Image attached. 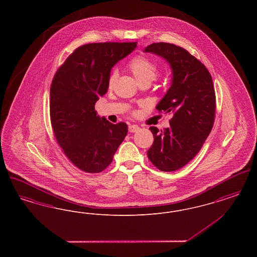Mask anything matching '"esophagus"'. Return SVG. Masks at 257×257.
<instances>
[{
    "label": "esophagus",
    "mask_w": 257,
    "mask_h": 257,
    "mask_svg": "<svg viewBox=\"0 0 257 257\" xmlns=\"http://www.w3.org/2000/svg\"><path fill=\"white\" fill-rule=\"evenodd\" d=\"M128 129H129V132L135 133V132H138L140 130V127L138 125H129Z\"/></svg>",
    "instance_id": "esophagus-1"
}]
</instances>
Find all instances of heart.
Returning a JSON list of instances; mask_svg holds the SVG:
<instances>
[{"instance_id":"heart-1","label":"heart","mask_w":257,"mask_h":257,"mask_svg":"<svg viewBox=\"0 0 257 257\" xmlns=\"http://www.w3.org/2000/svg\"><path fill=\"white\" fill-rule=\"evenodd\" d=\"M129 69L133 73L135 78L139 83L144 81H150L156 79L158 75V67L157 65L149 59L144 56H138L134 58L128 64ZM117 79V71L112 70L109 75L108 86H111Z\"/></svg>"}]
</instances>
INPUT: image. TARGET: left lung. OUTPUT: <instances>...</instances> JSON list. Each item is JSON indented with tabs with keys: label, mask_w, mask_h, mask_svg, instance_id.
I'll use <instances>...</instances> for the list:
<instances>
[{
	"label": "left lung",
	"mask_w": 257,
	"mask_h": 257,
	"mask_svg": "<svg viewBox=\"0 0 257 257\" xmlns=\"http://www.w3.org/2000/svg\"><path fill=\"white\" fill-rule=\"evenodd\" d=\"M145 52L165 59L172 72L171 87L156 109L173 116L165 130L149 128L154 142L147 156L160 171H177L199 152L213 128L216 95L212 77L201 61L174 44L152 43Z\"/></svg>",
	"instance_id": "1"
}]
</instances>
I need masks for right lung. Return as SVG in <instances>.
<instances>
[{
    "instance_id": "1",
    "label": "right lung",
    "mask_w": 257,
    "mask_h": 257,
    "mask_svg": "<svg viewBox=\"0 0 257 257\" xmlns=\"http://www.w3.org/2000/svg\"><path fill=\"white\" fill-rule=\"evenodd\" d=\"M137 42L89 43L78 47L55 74L50 88V118L63 153L81 171L98 173L112 162L128 132L124 122L100 118L95 103L108 90L112 66Z\"/></svg>"
}]
</instances>
